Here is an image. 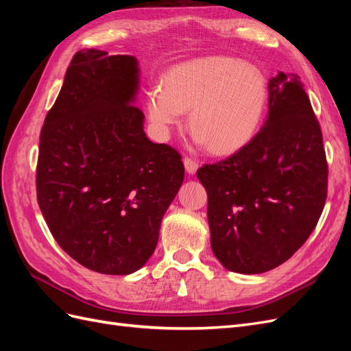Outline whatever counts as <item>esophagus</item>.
Here are the masks:
<instances>
[{
    "label": "esophagus",
    "instance_id": "esophagus-1",
    "mask_svg": "<svg viewBox=\"0 0 351 351\" xmlns=\"http://www.w3.org/2000/svg\"><path fill=\"white\" fill-rule=\"evenodd\" d=\"M184 168H186V171H187V174L189 176H193L196 171H197V162L195 161V159H192V158H184Z\"/></svg>",
    "mask_w": 351,
    "mask_h": 351
}]
</instances>
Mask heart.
Instances as JSON below:
<instances>
[{
	"instance_id": "1",
	"label": "heart",
	"mask_w": 351,
	"mask_h": 351,
	"mask_svg": "<svg viewBox=\"0 0 351 351\" xmlns=\"http://www.w3.org/2000/svg\"><path fill=\"white\" fill-rule=\"evenodd\" d=\"M268 84L263 73L231 57H205L180 62L167 73L164 86L147 92L149 119L162 134L189 124L199 145L217 155L240 151L256 134L267 108Z\"/></svg>"
}]
</instances>
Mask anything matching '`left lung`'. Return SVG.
<instances>
[{
    "label": "left lung",
    "instance_id": "1",
    "mask_svg": "<svg viewBox=\"0 0 351 351\" xmlns=\"http://www.w3.org/2000/svg\"><path fill=\"white\" fill-rule=\"evenodd\" d=\"M261 132L239 152L197 169L208 193L210 246L222 267L267 272L290 259L315 230L326 199L322 132L297 74L268 83Z\"/></svg>",
    "mask_w": 351,
    "mask_h": 351
}]
</instances>
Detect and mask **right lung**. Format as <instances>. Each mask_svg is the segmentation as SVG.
<instances>
[{
  "instance_id": "right-lung-1",
  "label": "right lung",
  "mask_w": 351,
  "mask_h": 351,
  "mask_svg": "<svg viewBox=\"0 0 351 351\" xmlns=\"http://www.w3.org/2000/svg\"><path fill=\"white\" fill-rule=\"evenodd\" d=\"M139 74L133 56L76 52L40 130L42 215L61 249L99 274L143 267L184 178L180 154L146 137Z\"/></svg>"
}]
</instances>
